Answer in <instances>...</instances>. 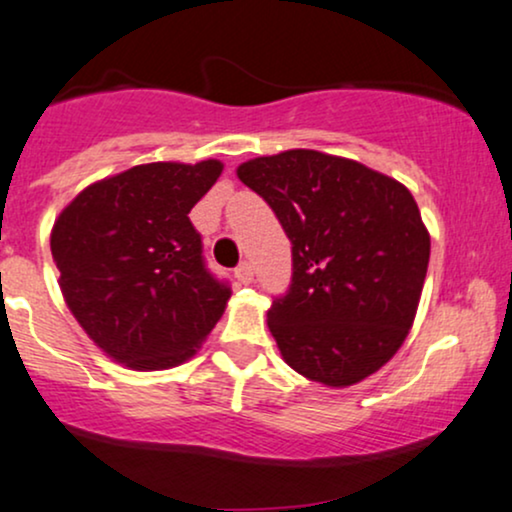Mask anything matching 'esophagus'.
I'll list each match as a JSON object with an SVG mask.
<instances>
[{
  "label": "esophagus",
  "mask_w": 512,
  "mask_h": 512,
  "mask_svg": "<svg viewBox=\"0 0 512 512\" xmlns=\"http://www.w3.org/2000/svg\"><path fill=\"white\" fill-rule=\"evenodd\" d=\"M252 276H255V269H252V264H250L248 260L240 262L238 267H236V279H238L240 283H250Z\"/></svg>",
  "instance_id": "obj_1"
}]
</instances>
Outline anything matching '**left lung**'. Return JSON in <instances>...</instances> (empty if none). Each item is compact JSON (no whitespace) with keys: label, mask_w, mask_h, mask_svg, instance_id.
<instances>
[{"label":"left lung","mask_w":512,"mask_h":512,"mask_svg":"<svg viewBox=\"0 0 512 512\" xmlns=\"http://www.w3.org/2000/svg\"><path fill=\"white\" fill-rule=\"evenodd\" d=\"M291 240L293 276L267 324L283 360L343 389L396 355L429 264V233L403 183L353 159L288 150L238 166Z\"/></svg>","instance_id":"1"}]
</instances>
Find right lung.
<instances>
[{
	"mask_svg": "<svg viewBox=\"0 0 512 512\" xmlns=\"http://www.w3.org/2000/svg\"><path fill=\"white\" fill-rule=\"evenodd\" d=\"M221 162H155L85 188L52 229L66 305L85 334L133 369L186 362L205 341L229 281L207 269L188 212L217 183Z\"/></svg>",
	"mask_w": 512,
	"mask_h": 512,
	"instance_id": "right-lung-1",
	"label": "right lung"
}]
</instances>
